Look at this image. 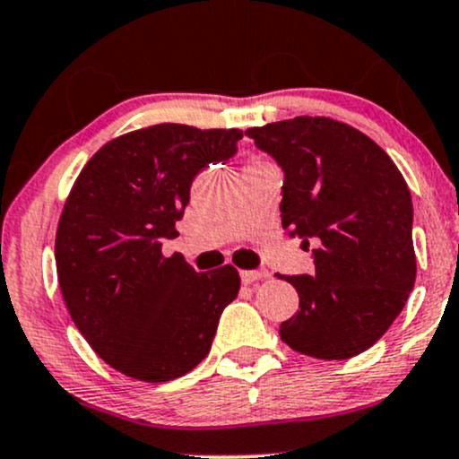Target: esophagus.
Instances as JSON below:
<instances>
[{"mask_svg":"<svg viewBox=\"0 0 459 459\" xmlns=\"http://www.w3.org/2000/svg\"><path fill=\"white\" fill-rule=\"evenodd\" d=\"M267 278V272H258V269H247V272H241V282L252 284L258 282V280Z\"/></svg>","mask_w":459,"mask_h":459,"instance_id":"obj_1","label":"esophagus"}]
</instances>
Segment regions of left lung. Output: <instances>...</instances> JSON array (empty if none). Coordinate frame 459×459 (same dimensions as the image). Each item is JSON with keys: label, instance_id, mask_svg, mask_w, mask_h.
Segmentation results:
<instances>
[{"label": "left lung", "instance_id": "obj_1", "mask_svg": "<svg viewBox=\"0 0 459 459\" xmlns=\"http://www.w3.org/2000/svg\"><path fill=\"white\" fill-rule=\"evenodd\" d=\"M246 134L284 170L282 226L314 246V273L284 278L299 292V312L280 325V338L327 361L368 351L415 286L404 177L369 136L329 117L303 115Z\"/></svg>", "mask_w": 459, "mask_h": 459}]
</instances>
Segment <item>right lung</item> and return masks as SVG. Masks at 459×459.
<instances>
[{
  "mask_svg": "<svg viewBox=\"0 0 459 459\" xmlns=\"http://www.w3.org/2000/svg\"><path fill=\"white\" fill-rule=\"evenodd\" d=\"M241 136L149 126L98 149L72 186L55 237L59 289L82 338L126 377L167 383L195 369L239 292L233 264L196 273L162 244L179 235L195 177L233 158Z\"/></svg>",
  "mask_w": 459,
  "mask_h": 459,
  "instance_id": "add662e5",
  "label": "right lung"
}]
</instances>
